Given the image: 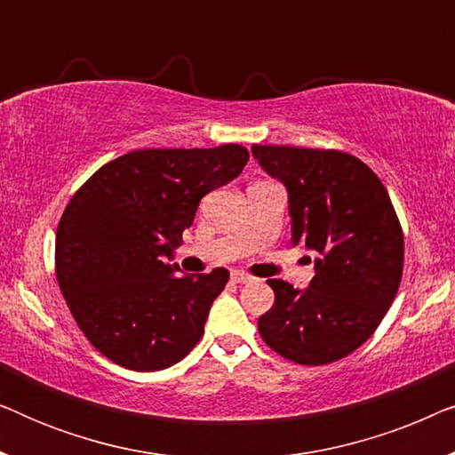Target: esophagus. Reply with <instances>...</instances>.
Wrapping results in <instances>:
<instances>
[{
  "instance_id": "1",
  "label": "esophagus",
  "mask_w": 455,
  "mask_h": 455,
  "mask_svg": "<svg viewBox=\"0 0 455 455\" xmlns=\"http://www.w3.org/2000/svg\"><path fill=\"white\" fill-rule=\"evenodd\" d=\"M232 282L246 283V282H251V275H246V273H242V271H232Z\"/></svg>"
}]
</instances>
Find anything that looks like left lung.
<instances>
[{
    "label": "left lung",
    "instance_id": "left-lung-1",
    "mask_svg": "<svg viewBox=\"0 0 455 455\" xmlns=\"http://www.w3.org/2000/svg\"><path fill=\"white\" fill-rule=\"evenodd\" d=\"M252 155L288 188L291 244L316 257L307 290L267 282L275 302L259 333L291 363H335L375 333L394 302L403 269L400 220L377 173L350 153L252 145Z\"/></svg>",
    "mask_w": 455,
    "mask_h": 455
}]
</instances>
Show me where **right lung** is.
Here are the masks:
<instances>
[{"label": "right lung", "mask_w": 455, "mask_h": 455, "mask_svg": "<svg viewBox=\"0 0 455 455\" xmlns=\"http://www.w3.org/2000/svg\"><path fill=\"white\" fill-rule=\"evenodd\" d=\"M248 151L140 148L92 173L55 235V275L80 331L111 363L161 371L198 344L229 271L178 275L165 263L201 198L240 176Z\"/></svg>", "instance_id": "right-lung-1"}]
</instances>
